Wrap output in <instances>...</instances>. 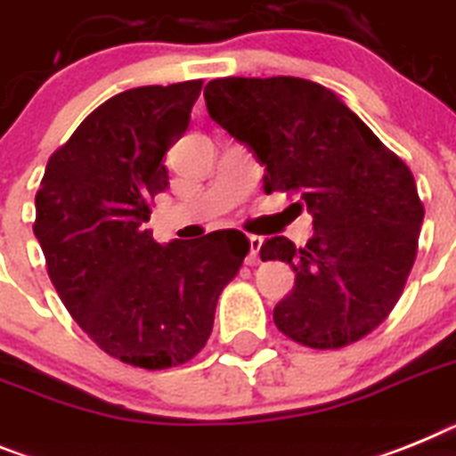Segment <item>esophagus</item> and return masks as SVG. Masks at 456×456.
I'll list each match as a JSON object with an SVG mask.
<instances>
[{
  "instance_id": "34e87169",
  "label": "esophagus",
  "mask_w": 456,
  "mask_h": 456,
  "mask_svg": "<svg viewBox=\"0 0 456 456\" xmlns=\"http://www.w3.org/2000/svg\"><path fill=\"white\" fill-rule=\"evenodd\" d=\"M260 247H263V237H258V235L248 237V256H247L248 265H258L260 263V256H258Z\"/></svg>"
}]
</instances>
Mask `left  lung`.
<instances>
[{
  "instance_id": "left-lung-1",
  "label": "left lung",
  "mask_w": 456,
  "mask_h": 456,
  "mask_svg": "<svg viewBox=\"0 0 456 456\" xmlns=\"http://www.w3.org/2000/svg\"><path fill=\"white\" fill-rule=\"evenodd\" d=\"M205 103L265 166L267 193L297 196L314 219L305 247L283 235L260 247V258L295 272L276 328L309 348H341L379 328L402 297L424 219L406 163L332 89L305 77H221Z\"/></svg>"
}]
</instances>
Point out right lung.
<instances>
[{
  "label": "right lung",
  "mask_w": 456,
  "mask_h": 456,
  "mask_svg": "<svg viewBox=\"0 0 456 456\" xmlns=\"http://www.w3.org/2000/svg\"><path fill=\"white\" fill-rule=\"evenodd\" d=\"M202 80L135 87L101 103L54 151L37 191L34 235L61 302L89 339L142 369L184 364L208 344L221 290L248 254L228 228L159 244L150 202L184 135Z\"/></svg>",
  "instance_id": "add662e5"
}]
</instances>
